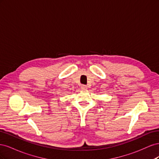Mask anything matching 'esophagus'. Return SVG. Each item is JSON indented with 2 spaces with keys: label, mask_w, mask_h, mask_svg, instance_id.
<instances>
[{
  "label": "esophagus",
  "mask_w": 159,
  "mask_h": 159,
  "mask_svg": "<svg viewBox=\"0 0 159 159\" xmlns=\"http://www.w3.org/2000/svg\"><path fill=\"white\" fill-rule=\"evenodd\" d=\"M81 89L85 90V89H87L88 87H87V86H86V85H81Z\"/></svg>",
  "instance_id": "obj_1"
}]
</instances>
